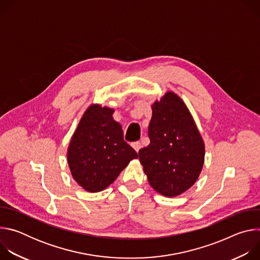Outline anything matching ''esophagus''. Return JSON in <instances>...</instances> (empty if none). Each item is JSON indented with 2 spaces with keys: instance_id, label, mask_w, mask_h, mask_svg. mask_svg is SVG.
<instances>
[{
  "instance_id": "obj_1",
  "label": "esophagus",
  "mask_w": 260,
  "mask_h": 260,
  "mask_svg": "<svg viewBox=\"0 0 260 260\" xmlns=\"http://www.w3.org/2000/svg\"><path fill=\"white\" fill-rule=\"evenodd\" d=\"M132 147L134 148V149H135L137 152H139V150L142 148V144H141L140 142H133V143H132Z\"/></svg>"
}]
</instances>
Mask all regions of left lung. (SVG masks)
<instances>
[{"label": "left lung", "mask_w": 260, "mask_h": 260, "mask_svg": "<svg viewBox=\"0 0 260 260\" xmlns=\"http://www.w3.org/2000/svg\"><path fill=\"white\" fill-rule=\"evenodd\" d=\"M148 126L150 144L139 159L151 187L174 198L197 182L205 160V144L193 117L182 99L168 91L152 106Z\"/></svg>", "instance_id": "8db88e82"}]
</instances>
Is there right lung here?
Instances as JSON below:
<instances>
[{
	"label": "right lung",
	"instance_id": "1",
	"mask_svg": "<svg viewBox=\"0 0 260 260\" xmlns=\"http://www.w3.org/2000/svg\"><path fill=\"white\" fill-rule=\"evenodd\" d=\"M114 109L90 105L84 112L68 147L71 174L88 192H99L112 184L137 152L123 140Z\"/></svg>",
	"mask_w": 260,
	"mask_h": 260
}]
</instances>
